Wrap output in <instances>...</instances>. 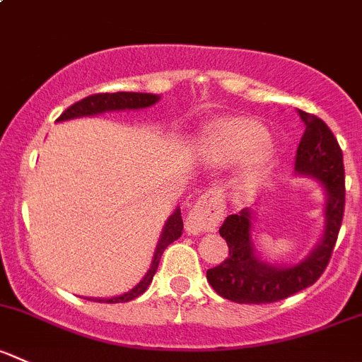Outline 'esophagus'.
<instances>
[{"mask_svg": "<svg viewBox=\"0 0 362 362\" xmlns=\"http://www.w3.org/2000/svg\"><path fill=\"white\" fill-rule=\"evenodd\" d=\"M223 212V199H219V196L212 194V192H205L198 199L194 209L189 212L185 230L189 235H202L205 231H212L219 224Z\"/></svg>", "mask_w": 362, "mask_h": 362, "instance_id": "obj_1", "label": "esophagus"}]
</instances>
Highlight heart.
Masks as SVG:
<instances>
[{
    "instance_id": "heart-1",
    "label": "heart",
    "mask_w": 362,
    "mask_h": 362,
    "mask_svg": "<svg viewBox=\"0 0 362 362\" xmlns=\"http://www.w3.org/2000/svg\"><path fill=\"white\" fill-rule=\"evenodd\" d=\"M203 156L219 168L238 164L233 184L249 192L262 184L274 157V145L259 122L245 117H230L212 122L203 132Z\"/></svg>"
}]
</instances>
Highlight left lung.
Returning <instances> with one entry per match:
<instances>
[{"mask_svg":"<svg viewBox=\"0 0 362 362\" xmlns=\"http://www.w3.org/2000/svg\"><path fill=\"white\" fill-rule=\"evenodd\" d=\"M306 129L296 156L293 175L315 178L322 189L324 230L310 255L296 263H270L256 251L252 238L255 210L228 216L219 228L230 256L206 270V281L221 297L238 304H267L286 299L313 285L331 259L345 210L343 153L331 129L315 115L297 110Z\"/></svg>","mask_w":362,"mask_h":362,"instance_id":"left-lung-1","label":"left lung"}]
</instances>
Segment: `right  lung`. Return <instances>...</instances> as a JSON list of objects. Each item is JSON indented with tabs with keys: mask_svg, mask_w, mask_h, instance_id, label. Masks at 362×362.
I'll return each instance as SVG.
<instances>
[{
	"mask_svg": "<svg viewBox=\"0 0 362 362\" xmlns=\"http://www.w3.org/2000/svg\"><path fill=\"white\" fill-rule=\"evenodd\" d=\"M160 100V95L156 93H138V92H117V93H99V95H90L86 99L79 100L74 106H70L69 110L63 111L62 117L56 122H69L76 120V118H88V117H99L104 113H113V111H138V110H146V107H152L153 104H157ZM182 231H184V221H182L180 209H175V212L168 217V221L164 223L163 231H160L159 242L156 245V251H153L152 263H150V269L146 270V274L143 276L141 281L131 288L129 292L120 293V296L113 297H84L86 300H95V303H106V304H117V303H129V300L136 299V297L141 296L148 285L152 283L153 276L157 272V267H159L160 256H163L164 249L170 244H173L177 238H180Z\"/></svg>",
	"mask_w": 362,
	"mask_h": 362,
	"instance_id": "1",
	"label": "right lung"
}]
</instances>
